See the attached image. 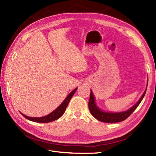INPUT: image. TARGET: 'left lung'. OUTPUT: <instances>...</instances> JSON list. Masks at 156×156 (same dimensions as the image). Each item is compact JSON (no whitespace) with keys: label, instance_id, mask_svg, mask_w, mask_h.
I'll return each mask as SVG.
<instances>
[{"label":"left lung","instance_id":"left-lung-1","mask_svg":"<svg viewBox=\"0 0 156 156\" xmlns=\"http://www.w3.org/2000/svg\"><path fill=\"white\" fill-rule=\"evenodd\" d=\"M146 92V90L144 92L143 95L141 96V98L140 99L136 104H135L133 107L129 109L127 111L122 112H117V113H112V112H106L101 111L95 105L94 97L92 94V91L90 90V99L88 102V108L90 110V113L93 117L97 119V120L104 122H118L125 120L127 119L129 116L133 113V112L137 108V107L140 104L141 101L143 100L144 96Z\"/></svg>","mask_w":156,"mask_h":156}]
</instances>
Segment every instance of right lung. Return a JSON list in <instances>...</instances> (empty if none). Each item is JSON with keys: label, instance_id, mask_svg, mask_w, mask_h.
Returning <instances> with one entry per match:
<instances>
[{"label": "right lung", "instance_id": "right-lung-1", "mask_svg": "<svg viewBox=\"0 0 156 156\" xmlns=\"http://www.w3.org/2000/svg\"><path fill=\"white\" fill-rule=\"evenodd\" d=\"M76 90H77V88H76L74 90L72 91L70 93L68 94V97L66 98L64 102H63L62 103L59 105L55 111H54L52 112H51L50 114H49L47 116H45V117H27V116L22 114V113H21V115L25 118L27 119L28 120H30V121H34V122H42V123L52 122V121L57 120V119H58L59 117H61L62 116L64 115L66 109V107H68L69 101H70V99L73 97V95L74 94Z\"/></svg>", "mask_w": 156, "mask_h": 156}]
</instances>
